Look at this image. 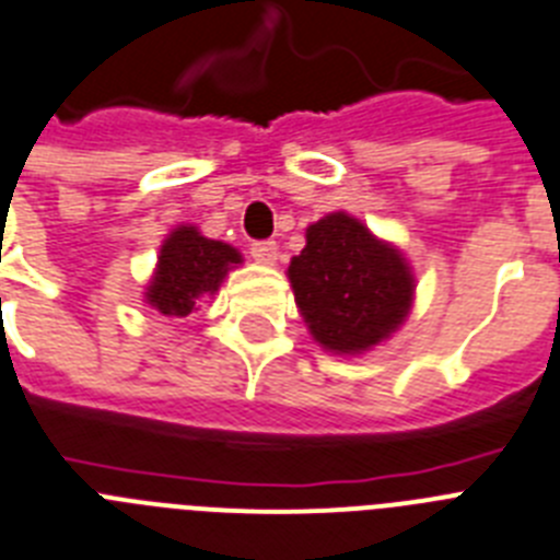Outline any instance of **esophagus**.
<instances>
[{
    "instance_id": "34e87169",
    "label": "esophagus",
    "mask_w": 560,
    "mask_h": 560,
    "mask_svg": "<svg viewBox=\"0 0 560 560\" xmlns=\"http://www.w3.org/2000/svg\"><path fill=\"white\" fill-rule=\"evenodd\" d=\"M252 257L262 266H275L277 257H280V248H277L275 241H260V243H252Z\"/></svg>"
}]
</instances>
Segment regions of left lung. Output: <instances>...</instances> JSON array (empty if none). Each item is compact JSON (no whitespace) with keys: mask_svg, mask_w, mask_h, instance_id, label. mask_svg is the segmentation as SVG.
Masks as SVG:
<instances>
[{"mask_svg":"<svg viewBox=\"0 0 560 560\" xmlns=\"http://www.w3.org/2000/svg\"><path fill=\"white\" fill-rule=\"evenodd\" d=\"M289 280L312 337L334 353L371 351L388 339L408 317L417 289L402 252L346 212L305 229Z\"/></svg>","mask_w":560,"mask_h":560,"instance_id":"obj_1","label":"left lung"}]
</instances>
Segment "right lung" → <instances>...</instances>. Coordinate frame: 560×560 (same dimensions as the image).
Wrapping results in <instances>:
<instances>
[{
    "mask_svg": "<svg viewBox=\"0 0 560 560\" xmlns=\"http://www.w3.org/2000/svg\"><path fill=\"white\" fill-rule=\"evenodd\" d=\"M243 262L241 252L223 241L203 237L195 226H178L166 234L155 275L143 300L170 319L198 312V300L221 289L229 269Z\"/></svg>",
    "mask_w": 560,
    "mask_h": 560,
    "instance_id": "1",
    "label": "right lung"
}]
</instances>
